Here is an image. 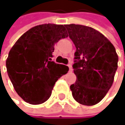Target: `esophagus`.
<instances>
[{
	"label": "esophagus",
	"instance_id": "34e87169",
	"mask_svg": "<svg viewBox=\"0 0 125 125\" xmlns=\"http://www.w3.org/2000/svg\"><path fill=\"white\" fill-rule=\"evenodd\" d=\"M67 66L69 67V70H70V71H72V70H73V68H72V65H71L70 64H69Z\"/></svg>",
	"mask_w": 125,
	"mask_h": 125
}]
</instances>
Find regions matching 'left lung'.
I'll return each instance as SVG.
<instances>
[{
  "instance_id": "1",
  "label": "left lung",
  "mask_w": 125,
  "mask_h": 125,
  "mask_svg": "<svg viewBox=\"0 0 125 125\" xmlns=\"http://www.w3.org/2000/svg\"><path fill=\"white\" fill-rule=\"evenodd\" d=\"M64 26L76 48L73 65L76 81L70 85L72 95L80 104L95 105L113 83L118 61L115 49L92 28L75 24Z\"/></svg>"
}]
</instances>
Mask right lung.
<instances>
[{"label":"right lung","mask_w":125,"mask_h":125,"mask_svg":"<svg viewBox=\"0 0 125 125\" xmlns=\"http://www.w3.org/2000/svg\"><path fill=\"white\" fill-rule=\"evenodd\" d=\"M67 37L64 25H40L21 35L10 49L7 73L25 102L37 105L46 101L56 81L68 72L67 66L52 61L55 44Z\"/></svg>","instance_id":"obj_1"}]
</instances>
